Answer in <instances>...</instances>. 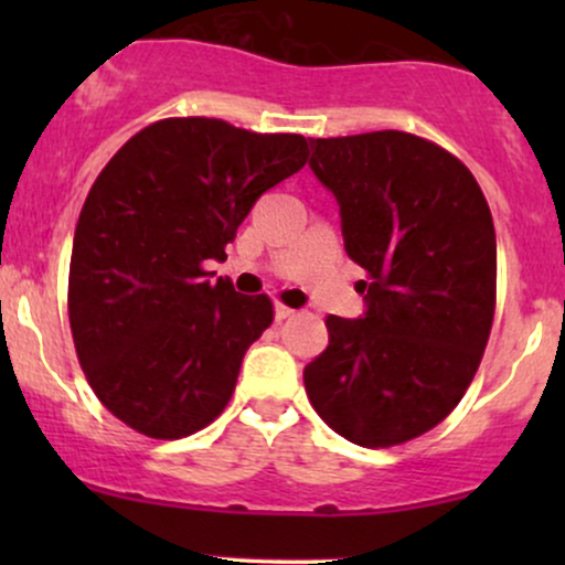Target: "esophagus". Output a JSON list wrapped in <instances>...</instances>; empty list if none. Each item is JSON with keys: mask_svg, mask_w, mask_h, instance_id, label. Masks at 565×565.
<instances>
[{"mask_svg": "<svg viewBox=\"0 0 565 565\" xmlns=\"http://www.w3.org/2000/svg\"><path fill=\"white\" fill-rule=\"evenodd\" d=\"M291 316H295V310H291L289 305H281V302L276 305V321H287Z\"/></svg>", "mask_w": 565, "mask_h": 565, "instance_id": "34e87169", "label": "esophagus"}]
</instances>
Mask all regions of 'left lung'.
Wrapping results in <instances>:
<instances>
[{"mask_svg":"<svg viewBox=\"0 0 565 565\" xmlns=\"http://www.w3.org/2000/svg\"><path fill=\"white\" fill-rule=\"evenodd\" d=\"M310 170L337 196L345 252L366 270L364 319L329 316L305 366L319 417L366 449L423 436L476 377L497 305V236L472 172L417 135L310 140Z\"/></svg>","mask_w":565,"mask_h":565,"instance_id":"left-lung-1","label":"left lung"}]
</instances>
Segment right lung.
<instances>
[{"instance_id":"right-lung-1","label":"right lung","mask_w":565,"mask_h":565,"mask_svg":"<svg viewBox=\"0 0 565 565\" xmlns=\"http://www.w3.org/2000/svg\"><path fill=\"white\" fill-rule=\"evenodd\" d=\"M308 161L302 135L172 116L132 135L89 188L74 233L68 321L89 387L148 438L201 430L228 406L268 295L210 281L268 188Z\"/></svg>"}]
</instances>
